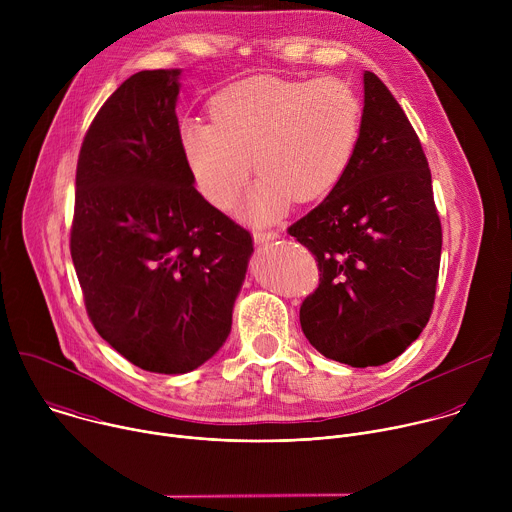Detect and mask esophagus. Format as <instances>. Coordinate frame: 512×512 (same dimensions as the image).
Returning a JSON list of instances; mask_svg holds the SVG:
<instances>
[{
	"label": "esophagus",
	"instance_id": "obj_1",
	"mask_svg": "<svg viewBox=\"0 0 512 512\" xmlns=\"http://www.w3.org/2000/svg\"><path fill=\"white\" fill-rule=\"evenodd\" d=\"M277 237H279V233H275V231H253V241H255V245L269 243V241H273V239H277Z\"/></svg>",
	"mask_w": 512,
	"mask_h": 512
}]
</instances>
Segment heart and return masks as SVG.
Here are the masks:
<instances>
[{
    "mask_svg": "<svg viewBox=\"0 0 512 512\" xmlns=\"http://www.w3.org/2000/svg\"><path fill=\"white\" fill-rule=\"evenodd\" d=\"M212 123L188 119L180 143L200 194L227 208L255 170L243 204L251 223H271L291 202L326 198L358 148L362 105L336 77L294 81L257 75L229 85L210 103Z\"/></svg>",
    "mask_w": 512,
    "mask_h": 512,
    "instance_id": "b5f03b06",
    "label": "heart"
}]
</instances>
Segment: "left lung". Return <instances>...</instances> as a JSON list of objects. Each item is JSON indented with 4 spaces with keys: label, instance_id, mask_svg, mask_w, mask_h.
I'll return each mask as SVG.
<instances>
[{
    "label": "left lung",
    "instance_id": "left-lung-1",
    "mask_svg": "<svg viewBox=\"0 0 512 512\" xmlns=\"http://www.w3.org/2000/svg\"><path fill=\"white\" fill-rule=\"evenodd\" d=\"M358 148L340 184L287 233L318 261L300 308L310 344L350 367L397 358L425 328L442 257L431 172L401 105L364 70Z\"/></svg>",
    "mask_w": 512,
    "mask_h": 512
}]
</instances>
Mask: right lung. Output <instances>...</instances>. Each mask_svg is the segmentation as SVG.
<instances>
[{"instance_id": "obj_1", "label": "right lung", "mask_w": 512, "mask_h": 512, "mask_svg": "<svg viewBox=\"0 0 512 512\" xmlns=\"http://www.w3.org/2000/svg\"><path fill=\"white\" fill-rule=\"evenodd\" d=\"M180 68L129 77L93 119L77 164L70 255L95 330L135 367L184 375L231 334L253 253L186 164Z\"/></svg>"}]
</instances>
